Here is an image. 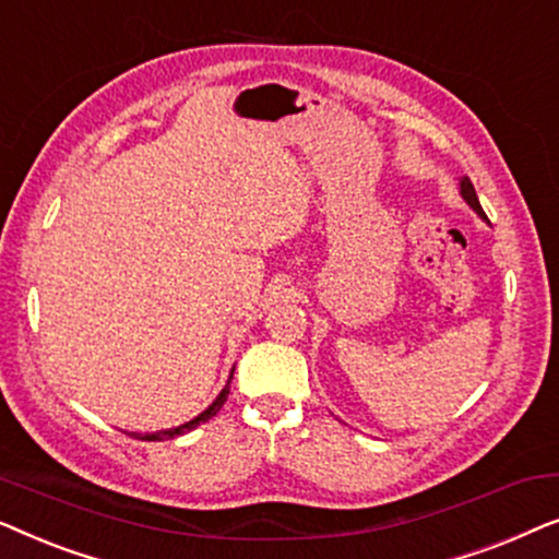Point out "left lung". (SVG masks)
<instances>
[{"label":"left lung","instance_id":"obj_1","mask_svg":"<svg viewBox=\"0 0 559 559\" xmlns=\"http://www.w3.org/2000/svg\"><path fill=\"white\" fill-rule=\"evenodd\" d=\"M461 193H463V198H465V201H468V205H471V209H473V211H476L480 218H486V213H484V209H480V203H478L476 188H473V182H471L468 178H463V180H461Z\"/></svg>","mask_w":559,"mask_h":559}]
</instances>
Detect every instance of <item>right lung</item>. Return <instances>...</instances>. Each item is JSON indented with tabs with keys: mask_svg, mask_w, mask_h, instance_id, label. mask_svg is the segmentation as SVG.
Segmentation results:
<instances>
[{
	"mask_svg": "<svg viewBox=\"0 0 559 559\" xmlns=\"http://www.w3.org/2000/svg\"><path fill=\"white\" fill-rule=\"evenodd\" d=\"M234 377V373H231ZM228 384H231V379H228ZM228 384L221 389V394L216 396V402L211 404L209 409L205 412H201V415H198L195 419H190V423H186V425H180V427H173V430H163V432H152V435H144L142 440H170V438H178V435H182V432H190V430H195L198 425L201 423H209L211 417H216L218 415V409L224 407V402H226V396H228Z\"/></svg>",
	"mask_w": 559,
	"mask_h": 559,
	"instance_id": "1",
	"label": "right lung"
}]
</instances>
